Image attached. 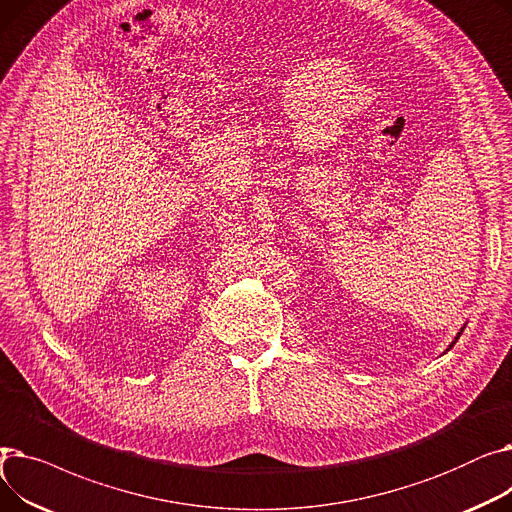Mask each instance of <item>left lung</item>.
<instances>
[{
	"label": "left lung",
	"mask_w": 512,
	"mask_h": 512,
	"mask_svg": "<svg viewBox=\"0 0 512 512\" xmlns=\"http://www.w3.org/2000/svg\"><path fill=\"white\" fill-rule=\"evenodd\" d=\"M465 326H467V324H465ZM465 326H463V328H461V332H459V334H456V336H454V340H452V342H450V344H448V348H446V351H450V348H452V346H454V344H456V340H459V338H461V334H463V330H465Z\"/></svg>",
	"instance_id": "8db88e82"
}]
</instances>
